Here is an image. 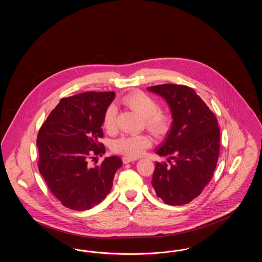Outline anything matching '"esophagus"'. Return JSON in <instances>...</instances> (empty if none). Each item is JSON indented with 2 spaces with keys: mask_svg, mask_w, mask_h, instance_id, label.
<instances>
[{
  "mask_svg": "<svg viewBox=\"0 0 262 262\" xmlns=\"http://www.w3.org/2000/svg\"><path fill=\"white\" fill-rule=\"evenodd\" d=\"M122 160H123V162L125 163V164H127V163L137 161V158H134V157H127V156H125V157L122 158Z\"/></svg>",
  "mask_w": 262,
  "mask_h": 262,
  "instance_id": "1",
  "label": "esophagus"
}]
</instances>
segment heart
Instances as JSON below:
<instances>
[{
  "label": "heart",
  "mask_w": 262,
  "mask_h": 262,
  "mask_svg": "<svg viewBox=\"0 0 262 262\" xmlns=\"http://www.w3.org/2000/svg\"><path fill=\"white\" fill-rule=\"evenodd\" d=\"M122 104L127 109L137 113L143 118L145 127L156 137L164 136L171 125V116L169 113L159 109L157 101L142 91H133L122 98ZM103 127L109 134L117 129V110L114 106H109L103 117ZM151 145V139L146 135L124 136L116 139L112 144L115 152L137 157Z\"/></svg>",
  "instance_id": "1"
}]
</instances>
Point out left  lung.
Here are the masks:
<instances>
[{
  "mask_svg": "<svg viewBox=\"0 0 262 262\" xmlns=\"http://www.w3.org/2000/svg\"><path fill=\"white\" fill-rule=\"evenodd\" d=\"M169 104L173 123L156 153L168 162L155 163L152 187L169 205L198 198L213 177L220 152V129L214 113L192 88L160 84L147 88Z\"/></svg>",
  "mask_w": 262,
  "mask_h": 262,
  "instance_id": "8db88e82",
  "label": "left lung"
}]
</instances>
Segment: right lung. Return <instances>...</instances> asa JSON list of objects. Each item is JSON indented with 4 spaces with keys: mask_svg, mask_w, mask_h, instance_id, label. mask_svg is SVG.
Listing matches in <instances>:
<instances>
[{
    "mask_svg": "<svg viewBox=\"0 0 262 262\" xmlns=\"http://www.w3.org/2000/svg\"><path fill=\"white\" fill-rule=\"evenodd\" d=\"M115 92H83L62 98L38 133V169L52 194L63 206L83 211L99 204L111 191L122 167L118 156L90 166V155L105 153L103 117ZM97 164V161H95Z\"/></svg>",
    "mask_w": 262,
    "mask_h": 262,
    "instance_id": "right-lung-1",
    "label": "right lung"
}]
</instances>
